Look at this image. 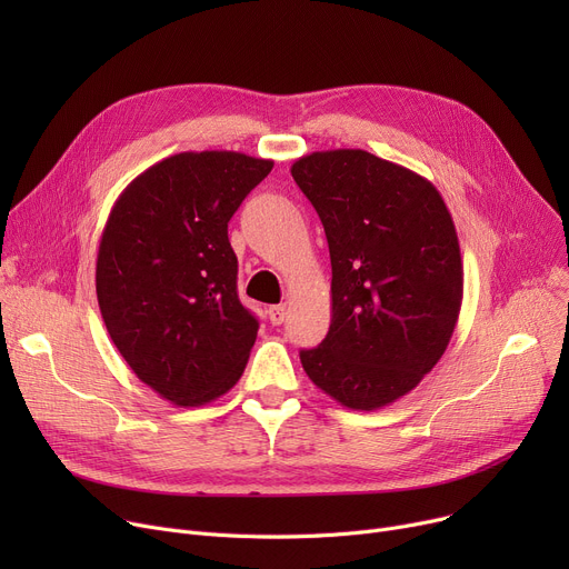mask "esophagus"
<instances>
[{
    "label": "esophagus",
    "mask_w": 569,
    "mask_h": 569,
    "mask_svg": "<svg viewBox=\"0 0 569 569\" xmlns=\"http://www.w3.org/2000/svg\"><path fill=\"white\" fill-rule=\"evenodd\" d=\"M269 320H272V325H281L286 322V316H288V309L283 305H277V307H269Z\"/></svg>",
    "instance_id": "1"
}]
</instances>
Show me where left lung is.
<instances>
[{
	"instance_id": "1",
	"label": "left lung",
	"mask_w": 569,
	"mask_h": 569,
	"mask_svg": "<svg viewBox=\"0 0 569 569\" xmlns=\"http://www.w3.org/2000/svg\"><path fill=\"white\" fill-rule=\"evenodd\" d=\"M297 187L322 221L332 260V322L302 350L307 376L352 410L390 406L438 365L459 320V237L427 177L365 149L297 159Z\"/></svg>"
}]
</instances>
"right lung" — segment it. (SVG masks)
<instances>
[{
  "label": "right lung",
  "instance_id": "1",
  "mask_svg": "<svg viewBox=\"0 0 569 569\" xmlns=\"http://www.w3.org/2000/svg\"><path fill=\"white\" fill-rule=\"evenodd\" d=\"M274 161L182 152L119 193L97 256L108 335L131 371L174 406H204L244 373L258 320L237 297L228 221Z\"/></svg>",
  "mask_w": 569,
  "mask_h": 569
}]
</instances>
